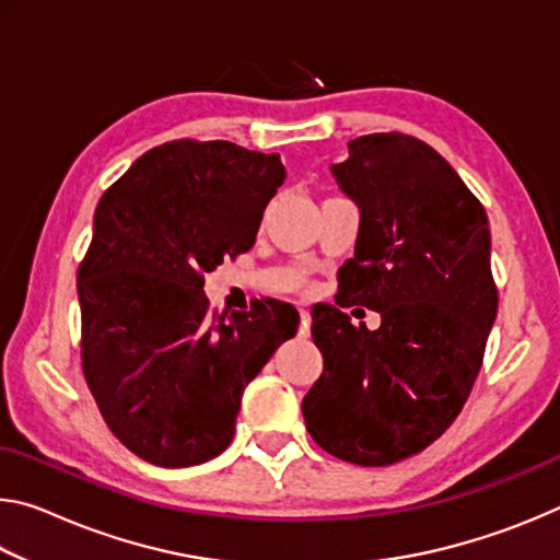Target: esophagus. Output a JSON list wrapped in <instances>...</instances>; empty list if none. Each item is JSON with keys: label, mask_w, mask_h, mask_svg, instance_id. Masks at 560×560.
<instances>
[{"label": "esophagus", "mask_w": 560, "mask_h": 560, "mask_svg": "<svg viewBox=\"0 0 560 560\" xmlns=\"http://www.w3.org/2000/svg\"><path fill=\"white\" fill-rule=\"evenodd\" d=\"M299 316H301V326H299V336L306 338L311 334V314L306 308H299Z\"/></svg>", "instance_id": "esophagus-1"}]
</instances>
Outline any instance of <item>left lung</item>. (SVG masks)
<instances>
[{"instance_id":"8db88e82","label":"left lung","mask_w":560,"mask_h":560,"mask_svg":"<svg viewBox=\"0 0 560 560\" xmlns=\"http://www.w3.org/2000/svg\"><path fill=\"white\" fill-rule=\"evenodd\" d=\"M330 170L360 210L336 303L377 311L381 328L314 306L324 373L301 410L320 450L387 467L438 440L477 381L499 308L489 220L447 160L405 132L350 140Z\"/></svg>"}]
</instances>
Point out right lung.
Listing matches in <instances>:
<instances>
[{"instance_id":"right-lung-1","label":"right lung","mask_w":560,"mask_h":560,"mask_svg":"<svg viewBox=\"0 0 560 560\" xmlns=\"http://www.w3.org/2000/svg\"><path fill=\"white\" fill-rule=\"evenodd\" d=\"M287 170L230 140L148 150L96 207L79 264L81 365L110 432L158 467H192L234 438L242 393L299 328L264 299L217 316L205 273L249 252Z\"/></svg>"}]
</instances>
